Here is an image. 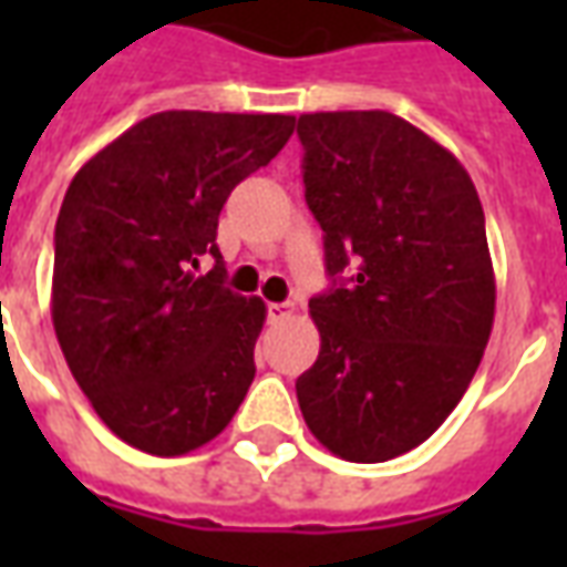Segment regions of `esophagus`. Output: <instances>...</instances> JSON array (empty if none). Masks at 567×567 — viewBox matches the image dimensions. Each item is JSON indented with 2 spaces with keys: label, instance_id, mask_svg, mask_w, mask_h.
Instances as JSON below:
<instances>
[{
  "label": "esophagus",
  "instance_id": "1",
  "mask_svg": "<svg viewBox=\"0 0 567 567\" xmlns=\"http://www.w3.org/2000/svg\"><path fill=\"white\" fill-rule=\"evenodd\" d=\"M291 312H295L291 303H270V307H267V319H270L272 324H279V321L291 319Z\"/></svg>",
  "mask_w": 567,
  "mask_h": 567
}]
</instances>
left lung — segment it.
<instances>
[{
    "instance_id": "8db88e82",
    "label": "left lung",
    "mask_w": 567,
    "mask_h": 567,
    "mask_svg": "<svg viewBox=\"0 0 567 567\" xmlns=\"http://www.w3.org/2000/svg\"><path fill=\"white\" fill-rule=\"evenodd\" d=\"M324 264L321 349L297 401L324 450L377 464L416 450L474 380L495 321L476 187L455 154L392 112L297 117Z\"/></svg>"
}]
</instances>
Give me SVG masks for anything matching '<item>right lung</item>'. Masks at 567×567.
Wrapping results in <instances>:
<instances>
[{
  "label": "right lung",
  "instance_id": "obj_1",
  "mask_svg": "<svg viewBox=\"0 0 567 567\" xmlns=\"http://www.w3.org/2000/svg\"><path fill=\"white\" fill-rule=\"evenodd\" d=\"M295 133L291 115L161 112L81 166L54 230L51 319L109 431L185 455L230 425L255 380L260 297L224 288L218 215ZM216 267L206 277L198 255Z\"/></svg>",
  "mask_w": 567,
  "mask_h": 567
}]
</instances>
